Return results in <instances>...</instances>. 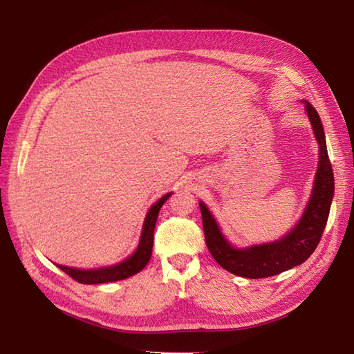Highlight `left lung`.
Listing matches in <instances>:
<instances>
[{"instance_id":"left-lung-1","label":"left lung","mask_w":354,"mask_h":354,"mask_svg":"<svg viewBox=\"0 0 354 354\" xmlns=\"http://www.w3.org/2000/svg\"><path fill=\"white\" fill-rule=\"evenodd\" d=\"M306 108L316 140L319 143V167L306 212L290 234L275 243L249 249H235L223 236L207 207L200 203L206 246L215 261L234 275L254 279L278 275L304 263L321 241L335 194V177L319 114L312 104L306 102Z\"/></svg>"}]
</instances>
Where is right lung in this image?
Segmentation results:
<instances>
[{
    "label": "right lung",
    "mask_w": 354,
    "mask_h": 354,
    "mask_svg": "<svg viewBox=\"0 0 354 354\" xmlns=\"http://www.w3.org/2000/svg\"><path fill=\"white\" fill-rule=\"evenodd\" d=\"M171 196V192L163 196L157 203L153 205L149 209V212L143 223V230L140 236L139 248L134 252V254L129 257L125 261H122L116 266H111V268L105 269H97V270H79L73 268H67V266H59L62 272H66L68 277L73 278L75 281L81 284H104V283H113V281H120L136 275L139 273L145 266L148 264L151 254H153V243H154V227L156 221L158 217V211L163 206L165 201H167Z\"/></svg>",
    "instance_id": "add662e5"
}]
</instances>
